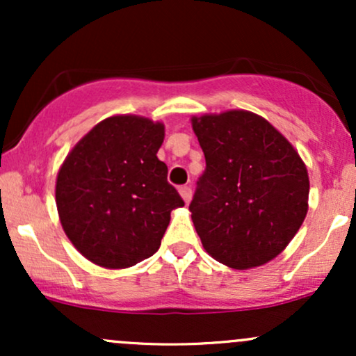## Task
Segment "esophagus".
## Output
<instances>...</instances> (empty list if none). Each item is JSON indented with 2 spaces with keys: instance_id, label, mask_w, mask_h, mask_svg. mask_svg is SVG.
<instances>
[{
  "instance_id": "obj_1",
  "label": "esophagus",
  "mask_w": 356,
  "mask_h": 356,
  "mask_svg": "<svg viewBox=\"0 0 356 356\" xmlns=\"http://www.w3.org/2000/svg\"><path fill=\"white\" fill-rule=\"evenodd\" d=\"M179 192H181V195H182L184 202L189 204V202H191V199H192V189H191V187H189V186H182L181 189H179Z\"/></svg>"
}]
</instances>
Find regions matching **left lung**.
Segmentation results:
<instances>
[{"instance_id": "1", "label": "left lung", "mask_w": 356, "mask_h": 356, "mask_svg": "<svg viewBox=\"0 0 356 356\" xmlns=\"http://www.w3.org/2000/svg\"><path fill=\"white\" fill-rule=\"evenodd\" d=\"M206 157L189 211L206 252L232 269L275 259L308 212L303 159L266 118L248 110L192 117Z\"/></svg>"}]
</instances>
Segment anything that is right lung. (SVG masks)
Instances as JSON below:
<instances>
[{"label": "right lung", "mask_w": 356, "mask_h": 356, "mask_svg": "<svg viewBox=\"0 0 356 356\" xmlns=\"http://www.w3.org/2000/svg\"><path fill=\"white\" fill-rule=\"evenodd\" d=\"M162 122L105 118L76 142L56 175L65 234L81 256L107 269L136 266L157 251L170 212L184 206L157 159Z\"/></svg>", "instance_id": "obj_1"}]
</instances>
